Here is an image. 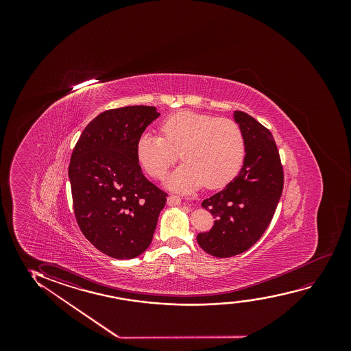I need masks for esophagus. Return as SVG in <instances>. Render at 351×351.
<instances>
[{
	"instance_id": "1",
	"label": "esophagus",
	"mask_w": 351,
	"mask_h": 351,
	"mask_svg": "<svg viewBox=\"0 0 351 351\" xmlns=\"http://www.w3.org/2000/svg\"><path fill=\"white\" fill-rule=\"evenodd\" d=\"M167 202L170 206H175V205H178L181 202V199L178 195H169Z\"/></svg>"
}]
</instances>
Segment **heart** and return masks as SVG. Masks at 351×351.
<instances>
[{"label": "heart", "mask_w": 351, "mask_h": 351, "mask_svg": "<svg viewBox=\"0 0 351 351\" xmlns=\"http://www.w3.org/2000/svg\"><path fill=\"white\" fill-rule=\"evenodd\" d=\"M159 132L160 135H140L136 158L149 176L162 178L180 152L183 163L167 180L170 189L188 192L204 183L208 188L223 187L242 168L245 136L235 121L180 111L167 117Z\"/></svg>", "instance_id": "b5f03b06"}]
</instances>
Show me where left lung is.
I'll list each match as a JSON object with an SVG mask.
<instances>
[{"mask_svg": "<svg viewBox=\"0 0 351 351\" xmlns=\"http://www.w3.org/2000/svg\"><path fill=\"white\" fill-rule=\"evenodd\" d=\"M234 119L245 136L243 167L224 189L202 202L216 221L197 236L202 250L216 258L250 250L269 226L283 192V167L271 132L243 111H235Z\"/></svg>", "mask_w": 351, "mask_h": 351, "instance_id": "8db88e82", "label": "left lung"}]
</instances>
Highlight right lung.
Instances as JSON below:
<instances>
[{"instance_id":"obj_1","label":"right lung","mask_w":351,"mask_h":351,"mask_svg":"<svg viewBox=\"0 0 351 351\" xmlns=\"http://www.w3.org/2000/svg\"><path fill=\"white\" fill-rule=\"evenodd\" d=\"M160 115L154 106L101 112L86 125L68 168L73 207L84 236L114 259L149 248L168 194L145 178L136 143Z\"/></svg>"}]
</instances>
